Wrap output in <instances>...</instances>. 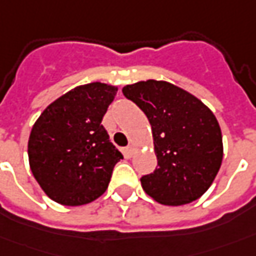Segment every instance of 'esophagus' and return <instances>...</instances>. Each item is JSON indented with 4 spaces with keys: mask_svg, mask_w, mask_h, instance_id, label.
I'll list each match as a JSON object with an SVG mask.
<instances>
[{
    "mask_svg": "<svg viewBox=\"0 0 256 256\" xmlns=\"http://www.w3.org/2000/svg\"><path fill=\"white\" fill-rule=\"evenodd\" d=\"M132 154H134V146H126V148H125V156H126V158H131Z\"/></svg>",
    "mask_w": 256,
    "mask_h": 256,
    "instance_id": "esophagus-1",
    "label": "esophagus"
}]
</instances>
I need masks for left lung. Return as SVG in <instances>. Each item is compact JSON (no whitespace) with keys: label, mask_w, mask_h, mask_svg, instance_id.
<instances>
[{"label":"left lung","mask_w":256,"mask_h":256,"mask_svg":"<svg viewBox=\"0 0 256 256\" xmlns=\"http://www.w3.org/2000/svg\"><path fill=\"white\" fill-rule=\"evenodd\" d=\"M122 93L152 125L158 167L140 177L144 191L172 206L202 196L223 158L222 131L212 111L191 93L162 80L126 84Z\"/></svg>","instance_id":"8db88e82"}]
</instances>
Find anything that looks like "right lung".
<instances>
[{"mask_svg":"<svg viewBox=\"0 0 256 256\" xmlns=\"http://www.w3.org/2000/svg\"><path fill=\"white\" fill-rule=\"evenodd\" d=\"M117 88L93 82L57 98L33 125L30 170L43 191L61 205L79 206L103 195L122 158L102 125Z\"/></svg>","mask_w":256,"mask_h":256,"instance_id":"add662e5","label":"right lung"}]
</instances>
